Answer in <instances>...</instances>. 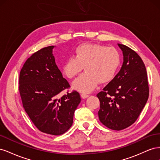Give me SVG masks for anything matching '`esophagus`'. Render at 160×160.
<instances>
[{
    "mask_svg": "<svg viewBox=\"0 0 160 160\" xmlns=\"http://www.w3.org/2000/svg\"><path fill=\"white\" fill-rule=\"evenodd\" d=\"M81 98H83V99H86V98H88V97H89V95H87V94H85V93H82V94L81 95Z\"/></svg>",
    "mask_w": 160,
    "mask_h": 160,
    "instance_id": "34e87169",
    "label": "esophagus"
}]
</instances>
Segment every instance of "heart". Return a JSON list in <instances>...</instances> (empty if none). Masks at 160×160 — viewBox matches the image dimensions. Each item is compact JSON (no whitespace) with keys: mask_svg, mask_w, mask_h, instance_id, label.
Segmentation results:
<instances>
[{"mask_svg":"<svg viewBox=\"0 0 160 160\" xmlns=\"http://www.w3.org/2000/svg\"><path fill=\"white\" fill-rule=\"evenodd\" d=\"M121 62L119 51L113 47L94 43H84L75 51L62 65L63 74L69 79L75 78L85 67V72L81 75L72 87L82 93H90L99 83H106L112 79Z\"/></svg>","mask_w":160,"mask_h":160,"instance_id":"obj_1","label":"heart"}]
</instances>
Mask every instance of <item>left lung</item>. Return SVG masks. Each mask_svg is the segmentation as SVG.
Masks as SVG:
<instances>
[{
  "label": "left lung",
  "mask_w": 160,
  "mask_h": 160,
  "mask_svg": "<svg viewBox=\"0 0 160 160\" xmlns=\"http://www.w3.org/2000/svg\"><path fill=\"white\" fill-rule=\"evenodd\" d=\"M118 45L123 51V65L97 97L100 101V122L111 129L119 131L138 118L148 99L149 85L141 57L129 47Z\"/></svg>",
  "instance_id": "8db88e82"
}]
</instances>
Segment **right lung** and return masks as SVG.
Returning <instances> with one entry per match:
<instances>
[{
    "label": "right lung",
    "instance_id": "add662e5",
    "mask_svg": "<svg viewBox=\"0 0 160 160\" xmlns=\"http://www.w3.org/2000/svg\"><path fill=\"white\" fill-rule=\"evenodd\" d=\"M53 48H42L26 61L19 75V93L23 108L36 128L41 132L59 135L71 127L81 97L76 91L60 96L70 85L55 63Z\"/></svg>",
    "mask_w": 160,
    "mask_h": 160
}]
</instances>
